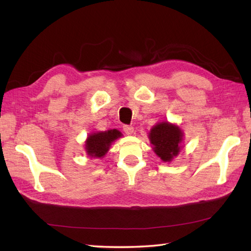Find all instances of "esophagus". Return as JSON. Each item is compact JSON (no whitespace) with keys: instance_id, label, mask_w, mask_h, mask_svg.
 <instances>
[{"instance_id":"1","label":"esophagus","mask_w":251,"mask_h":251,"mask_svg":"<svg viewBox=\"0 0 251 251\" xmlns=\"http://www.w3.org/2000/svg\"><path fill=\"white\" fill-rule=\"evenodd\" d=\"M123 129H124L125 134H127V135H131L132 132H134V127L129 126V125H125L124 127H123Z\"/></svg>"}]
</instances>
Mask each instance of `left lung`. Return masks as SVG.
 <instances>
[{
  "label": "left lung",
  "instance_id": "8db88e82",
  "mask_svg": "<svg viewBox=\"0 0 251 251\" xmlns=\"http://www.w3.org/2000/svg\"><path fill=\"white\" fill-rule=\"evenodd\" d=\"M149 139L153 145V151L163 162H172L181 150L183 132L178 126L161 122L152 127Z\"/></svg>",
  "mask_w": 251,
  "mask_h": 251
}]
</instances>
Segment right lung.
Segmentation results:
<instances>
[{
    "label": "right lung",
    "instance_id": "1",
    "mask_svg": "<svg viewBox=\"0 0 251 251\" xmlns=\"http://www.w3.org/2000/svg\"><path fill=\"white\" fill-rule=\"evenodd\" d=\"M120 137H122V134L117 129L93 132L85 141V150H86L88 156L101 158L109 151L111 143Z\"/></svg>",
    "mask_w": 251,
    "mask_h": 251
}]
</instances>
